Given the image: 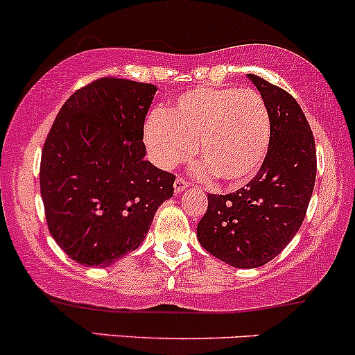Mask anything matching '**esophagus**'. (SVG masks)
<instances>
[{"label":"esophagus","instance_id":"1","mask_svg":"<svg viewBox=\"0 0 355 355\" xmlns=\"http://www.w3.org/2000/svg\"><path fill=\"white\" fill-rule=\"evenodd\" d=\"M187 187H189V182L185 180L184 177H177V178H175V184H173L175 194H182V192H184Z\"/></svg>","mask_w":355,"mask_h":355}]
</instances>
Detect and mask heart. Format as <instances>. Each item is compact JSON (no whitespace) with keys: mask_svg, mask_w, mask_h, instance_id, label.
<instances>
[{"mask_svg":"<svg viewBox=\"0 0 355 355\" xmlns=\"http://www.w3.org/2000/svg\"><path fill=\"white\" fill-rule=\"evenodd\" d=\"M223 184L242 185L257 175L271 144V116L259 92L237 87H199L177 99L168 113L153 111L144 144L157 166L170 170L194 155Z\"/></svg>","mask_w":355,"mask_h":355,"instance_id":"1","label":"heart"}]
</instances>
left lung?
Instances as JSON below:
<instances>
[{
  "label": "left lung",
  "instance_id": "8db88e82",
  "mask_svg": "<svg viewBox=\"0 0 355 355\" xmlns=\"http://www.w3.org/2000/svg\"><path fill=\"white\" fill-rule=\"evenodd\" d=\"M271 116V144L256 177L232 194L207 196L198 225L199 244L235 268H257L277 257L306 216L314 180L316 146L295 99L249 73Z\"/></svg>",
  "mask_w": 355,
  "mask_h": 355
}]
</instances>
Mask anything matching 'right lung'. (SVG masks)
<instances>
[{
    "label": "right lung",
    "mask_w": 355,
    "mask_h": 355,
    "mask_svg": "<svg viewBox=\"0 0 355 355\" xmlns=\"http://www.w3.org/2000/svg\"><path fill=\"white\" fill-rule=\"evenodd\" d=\"M157 87L105 77L67 99L46 137L41 198L49 234L85 266L137 249L175 175L144 159V120Z\"/></svg>",
    "instance_id": "add662e5"
}]
</instances>
